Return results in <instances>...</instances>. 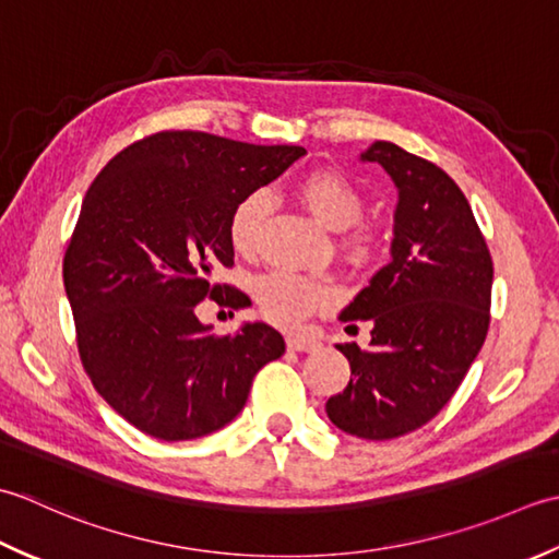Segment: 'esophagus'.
<instances>
[{
    "label": "esophagus",
    "instance_id": "1",
    "mask_svg": "<svg viewBox=\"0 0 559 559\" xmlns=\"http://www.w3.org/2000/svg\"><path fill=\"white\" fill-rule=\"evenodd\" d=\"M287 347L292 352H313L318 347V340L304 333H289L287 335Z\"/></svg>",
    "mask_w": 559,
    "mask_h": 559
}]
</instances>
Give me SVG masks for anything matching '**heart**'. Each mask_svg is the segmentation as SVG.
<instances>
[{
	"label": "heart",
	"instance_id": "heart-1",
	"mask_svg": "<svg viewBox=\"0 0 559 559\" xmlns=\"http://www.w3.org/2000/svg\"><path fill=\"white\" fill-rule=\"evenodd\" d=\"M296 198L311 212L316 222L333 231L349 229L359 222L364 198L349 178L330 168H316L299 178ZM270 200L263 190L248 192L238 200L229 216V241L243 255H253L263 238ZM352 253H367L369 236L352 231L345 238ZM258 304L267 318L277 323H296L316 311H325L337 299V289L328 280L299 275L289 270H272L255 284Z\"/></svg>",
	"mask_w": 559,
	"mask_h": 559
}]
</instances>
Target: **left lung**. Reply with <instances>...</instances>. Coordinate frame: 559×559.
Returning <instances> with one entry per match:
<instances>
[{
    "mask_svg": "<svg viewBox=\"0 0 559 559\" xmlns=\"http://www.w3.org/2000/svg\"><path fill=\"white\" fill-rule=\"evenodd\" d=\"M361 162L381 164L397 188L391 263L340 313L367 321L371 343L337 347L352 376L325 413L352 437L385 441L427 425L459 391L489 328L492 258L439 166L393 142H373Z\"/></svg>",
    "mask_w": 559,
    "mask_h": 559,
    "instance_id": "left-lung-1",
    "label": "left lung"
}]
</instances>
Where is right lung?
<instances>
[{
    "instance_id": "obj_1",
    "label": "right lung",
    "mask_w": 559,
    "mask_h": 559,
    "mask_svg": "<svg viewBox=\"0 0 559 559\" xmlns=\"http://www.w3.org/2000/svg\"><path fill=\"white\" fill-rule=\"evenodd\" d=\"M304 146H260L192 130L144 136L91 183L64 253V289L84 369L144 435L198 439L241 413L253 376L284 355L265 323L216 335L195 306L248 296L212 284L234 265V204L282 176Z\"/></svg>"
}]
</instances>
